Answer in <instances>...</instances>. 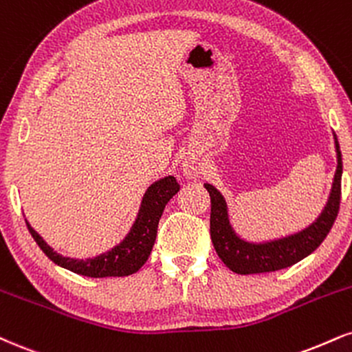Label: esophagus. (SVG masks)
Returning <instances> with one entry per match:
<instances>
[{"label":"esophagus","mask_w":352,"mask_h":352,"mask_svg":"<svg viewBox=\"0 0 352 352\" xmlns=\"http://www.w3.org/2000/svg\"><path fill=\"white\" fill-rule=\"evenodd\" d=\"M182 170H184V175L187 177V179H197V177L200 175V167H198L193 160H185V162L182 164Z\"/></svg>","instance_id":"obj_1"}]
</instances>
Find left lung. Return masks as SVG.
Masks as SVG:
<instances>
[{
	"instance_id": "1",
	"label": "left lung",
	"mask_w": 352,
	"mask_h": 352,
	"mask_svg": "<svg viewBox=\"0 0 352 352\" xmlns=\"http://www.w3.org/2000/svg\"><path fill=\"white\" fill-rule=\"evenodd\" d=\"M334 149H336V172L329 192L328 201L321 210L318 218L308 224L307 228L294 234L282 236L269 241H248L236 232L231 223L228 203L219 190L211 184H205L211 198V217H210V234L217 249L219 259L232 272L241 275L275 272L297 264L315 251L323 243L334 219L340 211L341 201V175L342 160L338 138L334 134Z\"/></svg>"
}]
</instances>
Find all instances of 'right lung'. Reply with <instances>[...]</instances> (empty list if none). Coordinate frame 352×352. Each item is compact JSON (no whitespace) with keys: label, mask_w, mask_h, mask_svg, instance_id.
Listing matches in <instances>:
<instances>
[{"label":"right lung","mask_w":352,"mask_h":352,"mask_svg":"<svg viewBox=\"0 0 352 352\" xmlns=\"http://www.w3.org/2000/svg\"><path fill=\"white\" fill-rule=\"evenodd\" d=\"M179 190L180 185L177 184L173 175L155 180L144 193L138 217H135L133 226H131L128 234L124 236V239L109 251L100 254V256L88 257V259H75V257L62 256L42 239V236L28 223V219L26 224L37 245L50 261L60 265V267L93 278L126 277V275L138 272L146 264L147 257H149L152 248H154L159 219L162 217L165 205L170 201V198Z\"/></svg>","instance_id":"obj_1"}]
</instances>
